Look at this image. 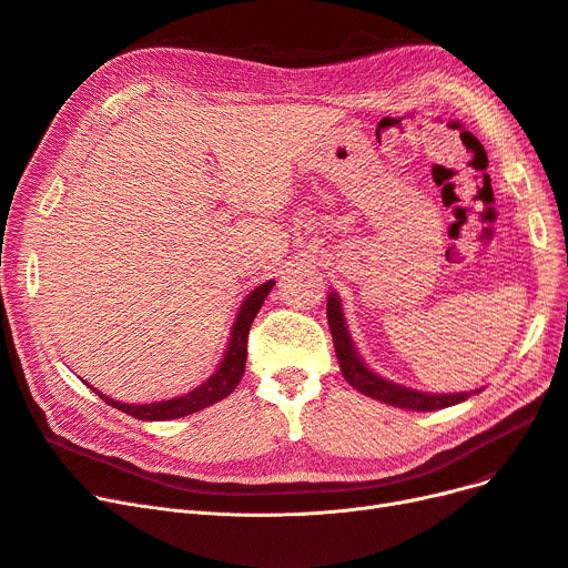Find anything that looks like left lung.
Listing matches in <instances>:
<instances>
[{
  "label": "left lung",
  "mask_w": 568,
  "mask_h": 568,
  "mask_svg": "<svg viewBox=\"0 0 568 568\" xmlns=\"http://www.w3.org/2000/svg\"><path fill=\"white\" fill-rule=\"evenodd\" d=\"M327 323H329L334 351H337L344 379L355 390H361L367 397H374V400H382V403L393 405V407L414 409V412H435V409H445V407L464 403V400H468L473 393H479V390L449 393V395H445V393H439V395L422 393V390L405 388L400 384H393L376 372L367 369L365 363L361 361V355L355 353V346L351 342V334L346 329V321H344V313H342V302H339L337 295H334V292H329V297H327Z\"/></svg>",
  "instance_id": "obj_1"
}]
</instances>
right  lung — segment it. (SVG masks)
Masks as SVG:
<instances>
[{"instance_id": "obj_1", "label": "right lung", "mask_w": 568, "mask_h": 568, "mask_svg": "<svg viewBox=\"0 0 568 568\" xmlns=\"http://www.w3.org/2000/svg\"><path fill=\"white\" fill-rule=\"evenodd\" d=\"M273 287V281L262 283L260 287H255L245 297L239 318L234 323V329H231L229 337V346L224 358L217 367V372L210 376L205 384H201L199 388L189 390L180 397H173V400H161V403H152V405H125V403H116L112 397L102 395L100 390H95L93 386H89L91 390H95L104 403L116 407L119 412H125L133 418H140V422H168V418H180L186 414H194L205 409L207 405H215L229 393H234V388L239 386V382L243 379L245 372V361H247V334H250V325L255 321V316L260 313L266 295Z\"/></svg>"}]
</instances>
